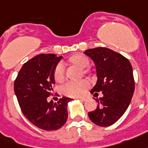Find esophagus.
Segmentation results:
<instances>
[{"mask_svg": "<svg viewBox=\"0 0 148 148\" xmlns=\"http://www.w3.org/2000/svg\"><path fill=\"white\" fill-rule=\"evenodd\" d=\"M79 99H80L83 102H85V101H87V99H88V98L87 97H81V98H79Z\"/></svg>", "mask_w": 148, "mask_h": 148, "instance_id": "esophagus-1", "label": "esophagus"}]
</instances>
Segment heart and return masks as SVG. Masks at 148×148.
<instances>
[{
    "instance_id": "heart-1",
    "label": "heart",
    "mask_w": 148,
    "mask_h": 148,
    "mask_svg": "<svg viewBox=\"0 0 148 148\" xmlns=\"http://www.w3.org/2000/svg\"><path fill=\"white\" fill-rule=\"evenodd\" d=\"M69 62L83 69V73L84 74L89 73V69H87V67L90 64V59L84 55L79 53L73 55L69 58ZM53 76L57 83L63 82L65 76V70L62 64H58L55 67ZM89 87L90 84L86 79L79 82H69L62 87V93L68 97H81L84 95Z\"/></svg>"
}]
</instances>
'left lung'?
Listing matches in <instances>:
<instances>
[{
    "instance_id": "1",
    "label": "left lung",
    "mask_w": 148,
    "mask_h": 148,
    "mask_svg": "<svg viewBox=\"0 0 148 148\" xmlns=\"http://www.w3.org/2000/svg\"><path fill=\"white\" fill-rule=\"evenodd\" d=\"M84 53L93 60L96 67L98 80L90 93L98 95L97 92L102 91L103 95L95 99L99 105L88 116L97 125L110 126L125 114L134 93L131 64L124 56L105 47L87 49Z\"/></svg>"
}]
</instances>
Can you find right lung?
I'll list each match as a JSON object with an SVG mask.
<instances>
[{"instance_id":"add662e5","label":"right lung","mask_w":148,"mask_h":148,"mask_svg":"<svg viewBox=\"0 0 148 148\" xmlns=\"http://www.w3.org/2000/svg\"><path fill=\"white\" fill-rule=\"evenodd\" d=\"M62 58L56 54H38L23 64L14 83V90L22 113L30 122L43 130L60 129L68 118L67 106L73 99L62 97L53 103L55 67Z\"/></svg>"}]
</instances>
